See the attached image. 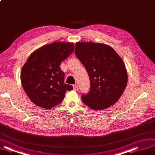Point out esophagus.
<instances>
[{"mask_svg":"<svg viewBox=\"0 0 155 155\" xmlns=\"http://www.w3.org/2000/svg\"><path fill=\"white\" fill-rule=\"evenodd\" d=\"M73 89L74 90H77L78 89V85L77 84H74L73 85Z\"/></svg>","mask_w":155,"mask_h":155,"instance_id":"obj_1","label":"esophagus"}]
</instances>
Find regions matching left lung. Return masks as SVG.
Here are the masks:
<instances>
[{
	"label": "left lung",
	"mask_w": 155,
	"mask_h": 155,
	"mask_svg": "<svg viewBox=\"0 0 155 155\" xmlns=\"http://www.w3.org/2000/svg\"><path fill=\"white\" fill-rule=\"evenodd\" d=\"M75 54L86 68L90 81L84 104L95 110L109 108L119 100L126 87L124 63L111 47L94 42H77Z\"/></svg>",
	"instance_id": "1"
}]
</instances>
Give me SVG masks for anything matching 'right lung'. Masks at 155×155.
I'll use <instances>...</instances> for the list:
<instances>
[{"label": "right lung", "mask_w": 155, "mask_h": 155, "mask_svg": "<svg viewBox=\"0 0 155 155\" xmlns=\"http://www.w3.org/2000/svg\"><path fill=\"white\" fill-rule=\"evenodd\" d=\"M73 43L53 42L33 52L22 68L20 79L34 104L47 110L61 103L65 92L73 89L64 83L60 64L74 51Z\"/></svg>", "instance_id": "obj_1"}]
</instances>
